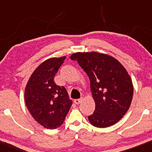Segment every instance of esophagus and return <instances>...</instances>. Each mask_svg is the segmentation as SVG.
Returning a JSON list of instances; mask_svg holds the SVG:
<instances>
[{"label": "esophagus", "mask_w": 152, "mask_h": 152, "mask_svg": "<svg viewBox=\"0 0 152 152\" xmlns=\"http://www.w3.org/2000/svg\"><path fill=\"white\" fill-rule=\"evenodd\" d=\"M74 102V103H75V104H80V102H81V99H75Z\"/></svg>", "instance_id": "obj_1"}]
</instances>
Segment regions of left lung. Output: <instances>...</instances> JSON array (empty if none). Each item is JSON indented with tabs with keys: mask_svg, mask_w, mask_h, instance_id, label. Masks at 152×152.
Returning <instances> with one entry per match:
<instances>
[{
	"mask_svg": "<svg viewBox=\"0 0 152 152\" xmlns=\"http://www.w3.org/2000/svg\"><path fill=\"white\" fill-rule=\"evenodd\" d=\"M71 59L89 78L96 107L88 121L99 128L115 124L127 112L133 98V84L125 68L114 57L97 52L76 53Z\"/></svg>",
	"mask_w": 152,
	"mask_h": 152,
	"instance_id": "left-lung-1",
	"label": "left lung"
}]
</instances>
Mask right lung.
<instances>
[{
    "instance_id": "1",
    "label": "right lung",
    "mask_w": 152,
    "mask_h": 152,
    "mask_svg": "<svg viewBox=\"0 0 152 152\" xmlns=\"http://www.w3.org/2000/svg\"><path fill=\"white\" fill-rule=\"evenodd\" d=\"M65 59L63 56L45 61L34 71L26 86L25 101L29 112L38 124L49 129L61 126L72 105L65 87L54 81Z\"/></svg>"
}]
</instances>
